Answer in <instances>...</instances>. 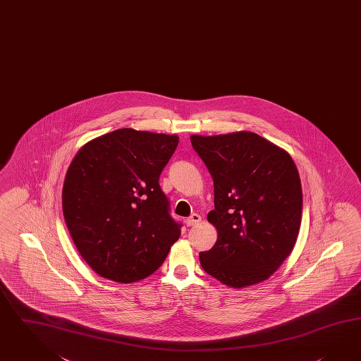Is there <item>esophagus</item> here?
Listing matches in <instances>:
<instances>
[{
	"label": "esophagus",
	"instance_id": "34e87169",
	"mask_svg": "<svg viewBox=\"0 0 361 361\" xmlns=\"http://www.w3.org/2000/svg\"><path fill=\"white\" fill-rule=\"evenodd\" d=\"M201 222V216L198 214H193L189 219H186V224L189 226V227H192V226H197V224Z\"/></svg>",
	"mask_w": 361,
	"mask_h": 361
}]
</instances>
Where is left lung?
<instances>
[{
  "label": "left lung",
  "mask_w": 361,
  "mask_h": 361,
  "mask_svg": "<svg viewBox=\"0 0 361 361\" xmlns=\"http://www.w3.org/2000/svg\"><path fill=\"white\" fill-rule=\"evenodd\" d=\"M190 142L214 183L207 221L218 238L200 254L201 267L234 289L263 283L292 254L301 227L302 186L292 156L251 131Z\"/></svg>",
  "instance_id": "obj_1"
}]
</instances>
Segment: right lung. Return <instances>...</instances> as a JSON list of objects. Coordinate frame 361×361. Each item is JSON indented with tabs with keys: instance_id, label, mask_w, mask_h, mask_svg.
Instances as JSON below:
<instances>
[{
	"instance_id": "1",
	"label": "right lung",
	"mask_w": 361,
	"mask_h": 361,
	"mask_svg": "<svg viewBox=\"0 0 361 361\" xmlns=\"http://www.w3.org/2000/svg\"><path fill=\"white\" fill-rule=\"evenodd\" d=\"M177 135L119 128L78 149L63 185V214L81 257L101 277L143 280L181 235L159 185Z\"/></svg>"
}]
</instances>
